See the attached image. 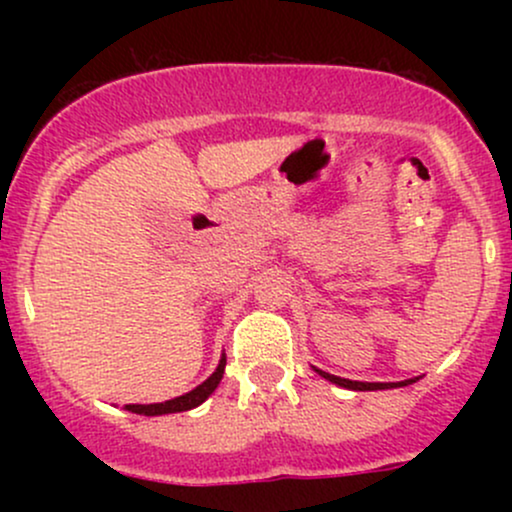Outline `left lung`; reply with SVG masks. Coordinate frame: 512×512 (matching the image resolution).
<instances>
[{"mask_svg": "<svg viewBox=\"0 0 512 512\" xmlns=\"http://www.w3.org/2000/svg\"><path fill=\"white\" fill-rule=\"evenodd\" d=\"M315 370H317V368H315ZM317 373H320L325 380H330V383H334V385L346 387V390H390V387H402V385L414 383V380H404V383H358V380L337 378V375L325 373V370H317Z\"/></svg>", "mask_w": 512, "mask_h": 512, "instance_id": "obj_1", "label": "left lung"}]
</instances>
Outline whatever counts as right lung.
<instances>
[{
	"label": "right lung",
	"instance_id": "right-lung-1",
	"mask_svg": "<svg viewBox=\"0 0 512 512\" xmlns=\"http://www.w3.org/2000/svg\"><path fill=\"white\" fill-rule=\"evenodd\" d=\"M223 368H226V356L221 358L219 368L214 370V373L209 375L207 380H204L202 385L195 387L192 392H187V395L182 397H175V399H168V402H161V404H127V411H134V414H144V416H158V414H175V411H187V409H195L199 404L207 399L211 392L216 390V385L221 383L223 378Z\"/></svg>",
	"mask_w": 512,
	"mask_h": 512
}]
</instances>
